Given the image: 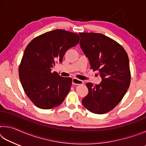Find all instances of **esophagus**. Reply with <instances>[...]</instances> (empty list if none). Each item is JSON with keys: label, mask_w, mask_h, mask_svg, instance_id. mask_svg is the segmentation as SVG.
Instances as JSON below:
<instances>
[{"label": "esophagus", "mask_w": 146, "mask_h": 146, "mask_svg": "<svg viewBox=\"0 0 146 146\" xmlns=\"http://www.w3.org/2000/svg\"><path fill=\"white\" fill-rule=\"evenodd\" d=\"M72 84L74 85H82L84 84V82L82 80H79V79L76 78H73Z\"/></svg>", "instance_id": "34e87169"}]
</instances>
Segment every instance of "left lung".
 Wrapping results in <instances>:
<instances>
[{
  "mask_svg": "<svg viewBox=\"0 0 146 146\" xmlns=\"http://www.w3.org/2000/svg\"><path fill=\"white\" fill-rule=\"evenodd\" d=\"M80 48L89 59L91 68L98 70L102 81L88 82V94L83 106L90 112L104 114L112 110L129 87V58L122 46L101 33H80Z\"/></svg>",
  "mask_w": 146,
  "mask_h": 146,
  "instance_id": "left-lung-1",
  "label": "left lung"
}]
</instances>
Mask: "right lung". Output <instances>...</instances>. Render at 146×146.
I'll return each mask as SVG.
<instances>
[{
  "label": "right lung",
  "instance_id": "add662e5",
  "mask_svg": "<svg viewBox=\"0 0 146 146\" xmlns=\"http://www.w3.org/2000/svg\"><path fill=\"white\" fill-rule=\"evenodd\" d=\"M79 40L78 34L55 29L35 38L27 46L19 66V78L27 96L36 107L49 110L65 99L72 78L51 71L56 62L61 63L66 51Z\"/></svg>",
  "mask_w": 146,
  "mask_h": 146
}]
</instances>
